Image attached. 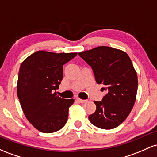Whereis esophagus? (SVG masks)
<instances>
[{
  "label": "esophagus",
  "mask_w": 157,
  "mask_h": 157,
  "mask_svg": "<svg viewBox=\"0 0 157 157\" xmlns=\"http://www.w3.org/2000/svg\"><path fill=\"white\" fill-rule=\"evenodd\" d=\"M77 101H79L80 103H81V104H84V103H86L87 101L86 100H82V99H80V98H77Z\"/></svg>",
  "instance_id": "esophagus-1"
}]
</instances>
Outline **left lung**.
Returning a JSON list of instances; mask_svg holds the SVG:
<instances>
[{"instance_id": "1", "label": "left lung", "mask_w": 157, "mask_h": 157, "mask_svg": "<svg viewBox=\"0 0 157 157\" xmlns=\"http://www.w3.org/2000/svg\"><path fill=\"white\" fill-rule=\"evenodd\" d=\"M92 67L98 84H104L107 93L102 101H94L96 110L89 116L95 127L110 130L127 118L135 104L138 89L137 74L124 51L99 46L79 53Z\"/></svg>"}]
</instances>
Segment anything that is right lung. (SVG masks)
Wrapping results in <instances>:
<instances>
[{
    "instance_id": "obj_1",
    "label": "right lung",
    "mask_w": 157,
    "mask_h": 157,
    "mask_svg": "<svg viewBox=\"0 0 157 157\" xmlns=\"http://www.w3.org/2000/svg\"><path fill=\"white\" fill-rule=\"evenodd\" d=\"M77 53L39 51L24 60L20 66L17 94L29 122L44 133L58 131L66 124L74 99L56 94L63 77V65Z\"/></svg>"
}]
</instances>
